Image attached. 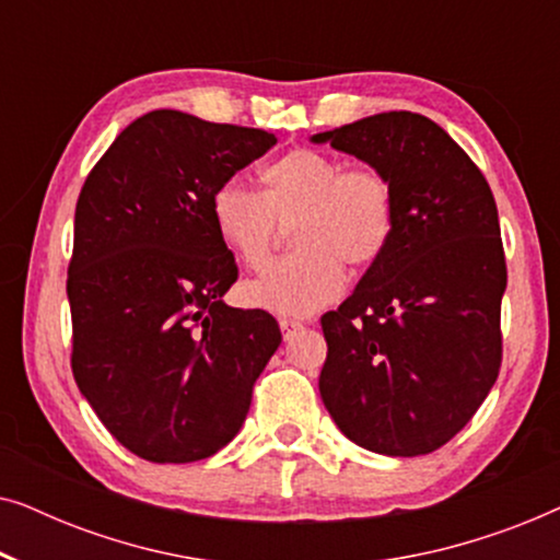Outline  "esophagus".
<instances>
[{"mask_svg":"<svg viewBox=\"0 0 560 560\" xmlns=\"http://www.w3.org/2000/svg\"><path fill=\"white\" fill-rule=\"evenodd\" d=\"M280 328H282V336L290 339V336H293L295 331H301L303 324H301V320H293V318H280Z\"/></svg>","mask_w":560,"mask_h":560,"instance_id":"1","label":"esophagus"}]
</instances>
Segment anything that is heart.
<instances>
[{"instance_id":"heart-1","label":"heart","mask_w":560,"mask_h":560,"mask_svg":"<svg viewBox=\"0 0 560 560\" xmlns=\"http://www.w3.org/2000/svg\"><path fill=\"white\" fill-rule=\"evenodd\" d=\"M262 190L229 180L213 190L219 240L249 270H265L280 226L293 224L295 255L244 285L247 303L278 316H308L343 293L347 270L380 262L395 234V188L377 167H347L318 150H293L259 171Z\"/></svg>"}]
</instances>
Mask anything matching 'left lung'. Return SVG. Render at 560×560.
Listing matches in <instances>:
<instances>
[{"label": "left lung", "mask_w": 560, "mask_h": 560, "mask_svg": "<svg viewBox=\"0 0 560 560\" xmlns=\"http://www.w3.org/2000/svg\"><path fill=\"white\" fill-rule=\"evenodd\" d=\"M311 140L364 160L395 188L387 252L320 318V400L357 446L431 454L469 423L500 374L508 265L494 196L423 114H374Z\"/></svg>", "instance_id": "8db88e82"}]
</instances>
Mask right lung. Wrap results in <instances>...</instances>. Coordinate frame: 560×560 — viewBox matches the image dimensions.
Listing matches in <instances>:
<instances>
[{
  "label": "right lung",
  "mask_w": 560,
  "mask_h": 560,
  "mask_svg": "<svg viewBox=\"0 0 560 560\" xmlns=\"http://www.w3.org/2000/svg\"><path fill=\"white\" fill-rule=\"evenodd\" d=\"M278 137L155 109L121 129L75 203L68 303L75 385L121 446L188 464L224 448L280 326L221 298L234 255L211 196Z\"/></svg>",
  "instance_id": "add662e5"
}]
</instances>
